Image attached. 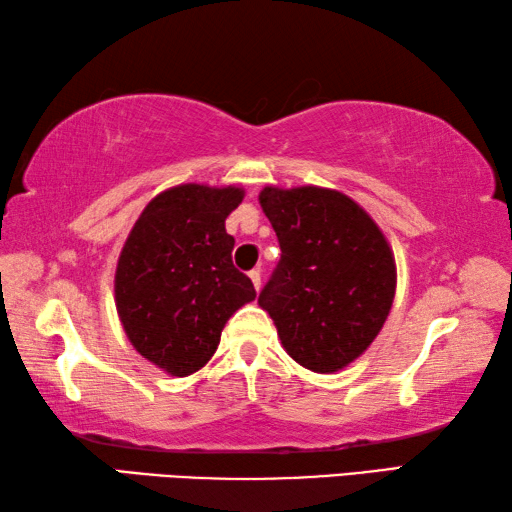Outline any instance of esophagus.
Instances as JSON below:
<instances>
[{"label": "esophagus", "mask_w": 512, "mask_h": 512, "mask_svg": "<svg viewBox=\"0 0 512 512\" xmlns=\"http://www.w3.org/2000/svg\"><path fill=\"white\" fill-rule=\"evenodd\" d=\"M248 277H250V282H253V286L259 291V286H262V273H259V268H253V271L248 273Z\"/></svg>", "instance_id": "esophagus-1"}]
</instances>
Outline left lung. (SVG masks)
I'll return each mask as SVG.
<instances>
[{
    "instance_id": "left-lung-1",
    "label": "left lung",
    "mask_w": 512,
    "mask_h": 512,
    "mask_svg": "<svg viewBox=\"0 0 512 512\" xmlns=\"http://www.w3.org/2000/svg\"><path fill=\"white\" fill-rule=\"evenodd\" d=\"M259 203L282 248L259 293L288 356L333 374L367 351L392 309L396 262L376 221L338 190L266 185Z\"/></svg>"
}]
</instances>
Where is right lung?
I'll return each mask as SVG.
<instances>
[{"mask_svg": "<svg viewBox=\"0 0 512 512\" xmlns=\"http://www.w3.org/2000/svg\"><path fill=\"white\" fill-rule=\"evenodd\" d=\"M244 190L183 183L147 203L116 266V311L129 342L165 374L190 376L212 358L253 282L232 266L226 217Z\"/></svg>", "mask_w": 512, "mask_h": 512, "instance_id": "1", "label": "right lung"}]
</instances>
